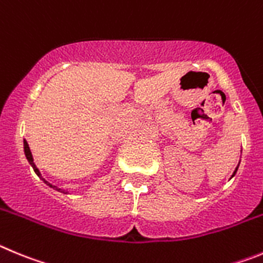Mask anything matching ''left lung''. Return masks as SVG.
I'll return each instance as SVG.
<instances>
[{"label": "left lung", "mask_w": 263, "mask_h": 263, "mask_svg": "<svg viewBox=\"0 0 263 263\" xmlns=\"http://www.w3.org/2000/svg\"><path fill=\"white\" fill-rule=\"evenodd\" d=\"M236 172H237V169H236V170H235V173H233V176H235V174H236ZM233 176H232V177H233Z\"/></svg>", "instance_id": "1"}]
</instances>
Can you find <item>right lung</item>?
Instances as JSON below:
<instances>
[{
    "mask_svg": "<svg viewBox=\"0 0 263 263\" xmlns=\"http://www.w3.org/2000/svg\"><path fill=\"white\" fill-rule=\"evenodd\" d=\"M23 146H25V155H26V158H27V160H28V162H30V165H31V166H32V169H34V172L36 173V174H37V176L40 177V178H42V176H40V172H39V169H37V167H36V165L34 164V158H32L31 151H30V148H28V144H27V141H26V140L23 141ZM42 179H43V182H44V183H46V184H48L49 187L55 189V190H58V191H61V193H65V191H64V190H61V189H58V186H53V184H51V183H49V182H47L46 179H44V178H42ZM65 194H67V193H65Z\"/></svg>",
    "mask_w": 263,
    "mask_h": 263,
    "instance_id": "right-lung-1",
    "label": "right lung"
}]
</instances>
